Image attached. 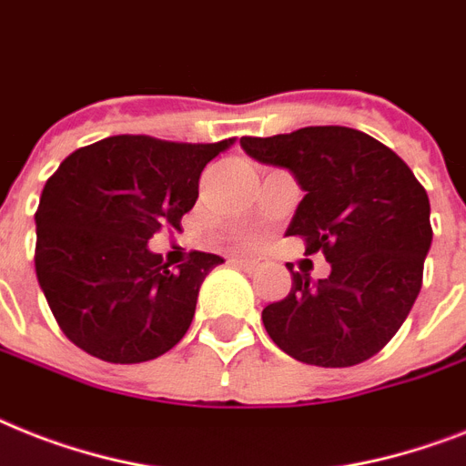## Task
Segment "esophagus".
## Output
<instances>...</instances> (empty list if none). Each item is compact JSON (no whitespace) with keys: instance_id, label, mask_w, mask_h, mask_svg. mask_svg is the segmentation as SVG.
<instances>
[{"instance_id":"esophagus-1","label":"esophagus","mask_w":466,"mask_h":466,"mask_svg":"<svg viewBox=\"0 0 466 466\" xmlns=\"http://www.w3.org/2000/svg\"><path fill=\"white\" fill-rule=\"evenodd\" d=\"M234 263L246 270H258V268H266V260L263 258H248V256H239V258H234Z\"/></svg>"}]
</instances>
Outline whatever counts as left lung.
Masks as SVG:
<instances>
[{"label":"left lung","instance_id":"obj_1","mask_svg":"<svg viewBox=\"0 0 466 466\" xmlns=\"http://www.w3.org/2000/svg\"><path fill=\"white\" fill-rule=\"evenodd\" d=\"M241 147L294 174L304 198L287 237L330 263L319 282L287 266L292 289L263 309L268 335L304 364H361L390 342L421 289L433 239L426 188L400 155L357 128L244 136Z\"/></svg>","mask_w":466,"mask_h":466}]
</instances>
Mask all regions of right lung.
Instances as JSON below:
<instances>
[{
    "label": "right lung",
    "mask_w": 466,
    "mask_h": 466,
    "mask_svg": "<svg viewBox=\"0 0 466 466\" xmlns=\"http://www.w3.org/2000/svg\"><path fill=\"white\" fill-rule=\"evenodd\" d=\"M232 143L109 136L49 177L35 213V272L76 347L109 364H141L187 335L203 279L225 260L191 251L169 270L147 241L181 225L203 167Z\"/></svg>",
    "instance_id": "right-lung-1"
}]
</instances>
